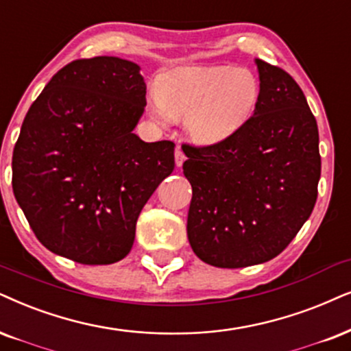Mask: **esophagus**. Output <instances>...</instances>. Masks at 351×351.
Instances as JSON below:
<instances>
[{
  "label": "esophagus",
  "mask_w": 351,
  "mask_h": 351,
  "mask_svg": "<svg viewBox=\"0 0 351 351\" xmlns=\"http://www.w3.org/2000/svg\"><path fill=\"white\" fill-rule=\"evenodd\" d=\"M184 160H186V157H184L183 150H181V149L178 147V149H176V152H175V162H176V167H181V165H183Z\"/></svg>",
  "instance_id": "1"
}]
</instances>
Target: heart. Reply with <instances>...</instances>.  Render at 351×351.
<instances>
[{"label":"heart","instance_id":"1","mask_svg":"<svg viewBox=\"0 0 351 351\" xmlns=\"http://www.w3.org/2000/svg\"><path fill=\"white\" fill-rule=\"evenodd\" d=\"M261 97L259 79L237 66H184L163 73L147 112L160 124L186 118V130L202 145L225 143L254 113Z\"/></svg>","mask_w":351,"mask_h":351}]
</instances>
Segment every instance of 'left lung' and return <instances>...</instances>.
Listing matches in <instances>:
<instances>
[{
	"mask_svg": "<svg viewBox=\"0 0 351 351\" xmlns=\"http://www.w3.org/2000/svg\"><path fill=\"white\" fill-rule=\"evenodd\" d=\"M254 61L261 97L250 121L225 143L183 145L189 245L221 269L280 254L311 215L321 178L317 123L303 90L283 69Z\"/></svg>",
	"mask_w": 351,
	"mask_h": 351,
	"instance_id": "obj_1",
	"label": "left lung"
}]
</instances>
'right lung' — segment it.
I'll return each mask as SVG.
<instances>
[{"label":"right lung","instance_id":"1","mask_svg":"<svg viewBox=\"0 0 351 351\" xmlns=\"http://www.w3.org/2000/svg\"><path fill=\"white\" fill-rule=\"evenodd\" d=\"M139 64L117 56L60 69L25 114L12 152V191L47 250L105 265L131 251L136 221L175 168L171 141L144 143Z\"/></svg>","mask_w":351,"mask_h":351}]
</instances>
